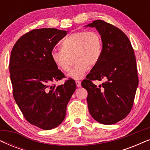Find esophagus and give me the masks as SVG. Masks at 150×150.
<instances>
[{"label":"esophagus","instance_id":"obj_1","mask_svg":"<svg viewBox=\"0 0 150 150\" xmlns=\"http://www.w3.org/2000/svg\"><path fill=\"white\" fill-rule=\"evenodd\" d=\"M76 85L77 87H81V82H80V81H76Z\"/></svg>","mask_w":150,"mask_h":150}]
</instances>
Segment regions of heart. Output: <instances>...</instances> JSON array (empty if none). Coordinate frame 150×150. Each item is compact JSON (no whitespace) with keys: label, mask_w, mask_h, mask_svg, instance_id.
Returning <instances> with one entry per match:
<instances>
[{"label":"heart","mask_w":150,"mask_h":150,"mask_svg":"<svg viewBox=\"0 0 150 150\" xmlns=\"http://www.w3.org/2000/svg\"><path fill=\"white\" fill-rule=\"evenodd\" d=\"M61 49H53L51 59L58 69L63 72L70 70L74 57L76 65L68 77L81 79L89 69L90 65L95 66L100 62L103 52L101 35L96 31L74 33L61 43Z\"/></svg>","instance_id":"heart-1"}]
</instances>
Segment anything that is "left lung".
<instances>
[{
  "label": "left lung",
  "instance_id": "obj_1",
  "mask_svg": "<svg viewBox=\"0 0 150 150\" xmlns=\"http://www.w3.org/2000/svg\"><path fill=\"white\" fill-rule=\"evenodd\" d=\"M85 26L95 27L103 44L100 62L81 83L88 92L89 111L100 124H115L130 113L138 87L134 50L126 34L112 24L97 20ZM102 79L99 87L92 83Z\"/></svg>",
  "mask_w": 150,
  "mask_h": 150
}]
</instances>
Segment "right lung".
Listing matches in <instances>:
<instances>
[{
	"mask_svg": "<svg viewBox=\"0 0 150 150\" xmlns=\"http://www.w3.org/2000/svg\"><path fill=\"white\" fill-rule=\"evenodd\" d=\"M67 35L57 28L34 29L22 35L12 48L9 72L13 96L27 122L51 130L65 119L66 107L75 91V81L54 83L65 77L51 59V52Z\"/></svg>",
	"mask_w": 150,
	"mask_h": 150,
	"instance_id": "right-lung-1",
	"label": "right lung"
}]
</instances>
